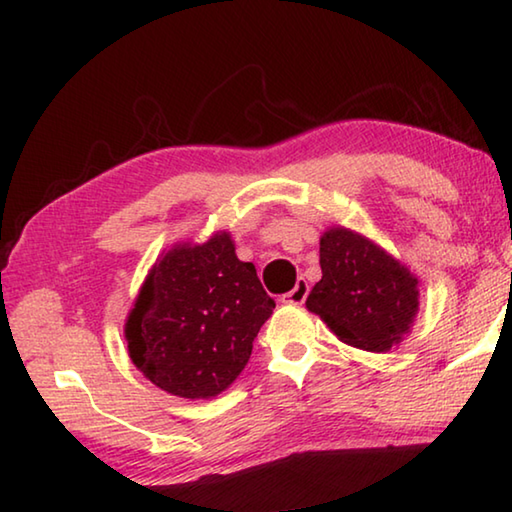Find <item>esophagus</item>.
Returning <instances> with one entry per match:
<instances>
[{"label": "esophagus", "mask_w": 512, "mask_h": 512, "mask_svg": "<svg viewBox=\"0 0 512 512\" xmlns=\"http://www.w3.org/2000/svg\"><path fill=\"white\" fill-rule=\"evenodd\" d=\"M306 295H309V282L300 277L297 284L293 286V291H288L282 295V302L286 304H302L306 300Z\"/></svg>", "instance_id": "obj_1"}]
</instances>
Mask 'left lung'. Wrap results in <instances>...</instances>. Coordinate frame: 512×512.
Listing matches in <instances>:
<instances>
[{
    "label": "left lung",
    "mask_w": 512,
    "mask_h": 512,
    "mask_svg": "<svg viewBox=\"0 0 512 512\" xmlns=\"http://www.w3.org/2000/svg\"><path fill=\"white\" fill-rule=\"evenodd\" d=\"M322 280L306 309L351 347L387 351L407 333L418 311V280L385 250L347 228L320 239Z\"/></svg>",
    "instance_id": "obj_1"
}]
</instances>
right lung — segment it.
Returning <instances> with one entry per match:
<instances>
[{"label": "right lung", "instance_id": "obj_1", "mask_svg": "<svg viewBox=\"0 0 512 512\" xmlns=\"http://www.w3.org/2000/svg\"><path fill=\"white\" fill-rule=\"evenodd\" d=\"M273 309L228 232L203 246H176L154 264L129 313V358L167 394L212 398L244 371Z\"/></svg>", "mask_w": 512, "mask_h": 512}]
</instances>
